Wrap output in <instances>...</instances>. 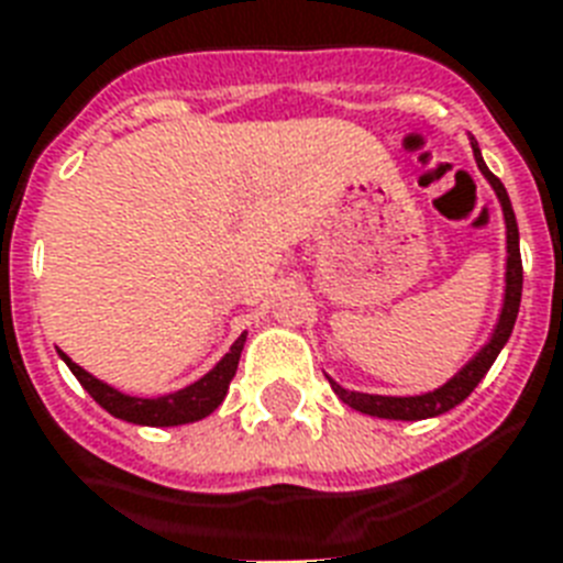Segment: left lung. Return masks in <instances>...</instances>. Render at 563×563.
<instances>
[{
  "label": "left lung",
  "instance_id": "1",
  "mask_svg": "<svg viewBox=\"0 0 563 563\" xmlns=\"http://www.w3.org/2000/svg\"><path fill=\"white\" fill-rule=\"evenodd\" d=\"M471 139V151H474L476 168L483 170V177L488 179V186L494 188V195L500 200L503 209V223H506V287H503V305H500V317H497V325L492 328V336L485 340L476 354L467 360L465 366L451 377L444 380L439 389L433 393H421V395H368V393H354V389H345L328 377V384L336 393V398L343 404H349L357 412H366V416L375 418H389V421H421V418H435L453 409L456 404H462L467 395L474 393L476 384L483 380L485 372L494 366L497 354L503 352V345L509 343L511 328H515L517 310H520V294H523V264H520V232H517V220L515 209H511V200L506 195V188L497 177H494L488 165H485L483 154H479V145H476L474 136Z\"/></svg>",
  "mask_w": 563,
  "mask_h": 563
}]
</instances>
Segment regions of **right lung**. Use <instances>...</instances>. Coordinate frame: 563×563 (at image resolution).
<instances>
[{
  "instance_id": "right-lung-1",
  "label": "right lung",
  "mask_w": 563,
  "mask_h": 563,
  "mask_svg": "<svg viewBox=\"0 0 563 563\" xmlns=\"http://www.w3.org/2000/svg\"><path fill=\"white\" fill-rule=\"evenodd\" d=\"M246 331L238 336L232 349H229L223 357L214 363V368H209L200 380L183 386L177 393L159 395V398H136V395L119 393L115 386L103 384L96 375H89L87 368L78 366L69 354H63L57 349V354L63 357V363L71 368V375L78 377L80 386L87 389L98 404H101L110 416L121 418V421H130V424H145V427H177V424H191V421H200V418L211 416L214 409L223 404L229 393V384L238 372V360L244 352Z\"/></svg>"
}]
</instances>
